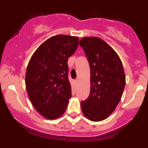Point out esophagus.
<instances>
[{
	"mask_svg": "<svg viewBox=\"0 0 148 148\" xmlns=\"http://www.w3.org/2000/svg\"><path fill=\"white\" fill-rule=\"evenodd\" d=\"M75 83H76V84H78V79H76V80H75Z\"/></svg>",
	"mask_w": 148,
	"mask_h": 148,
	"instance_id": "esophagus-1",
	"label": "esophagus"
}]
</instances>
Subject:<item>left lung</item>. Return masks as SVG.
Listing matches in <instances>:
<instances>
[{"instance_id":"left-lung-1","label":"left lung","mask_w":148,"mask_h":148,"mask_svg":"<svg viewBox=\"0 0 148 148\" xmlns=\"http://www.w3.org/2000/svg\"><path fill=\"white\" fill-rule=\"evenodd\" d=\"M78 44L84 51L90 68V92L81 102L88 119L100 121L113 113L122 96L125 75L122 64L114 49L102 39L85 37Z\"/></svg>"}]
</instances>
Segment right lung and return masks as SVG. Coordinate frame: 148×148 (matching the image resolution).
<instances>
[{
	"label": "right lung",
	"mask_w": 148,
	"mask_h": 148,
	"mask_svg": "<svg viewBox=\"0 0 148 148\" xmlns=\"http://www.w3.org/2000/svg\"><path fill=\"white\" fill-rule=\"evenodd\" d=\"M78 43V37L53 36L40 45L28 64L25 83L29 98L48 119H56L66 111L72 95L67 61Z\"/></svg>",
	"instance_id": "1"
}]
</instances>
